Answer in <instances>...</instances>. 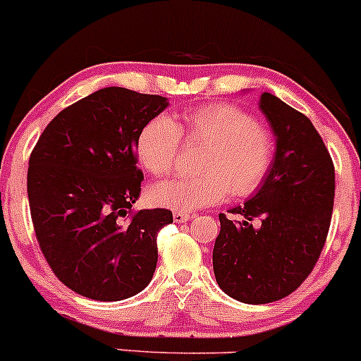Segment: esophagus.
Returning a JSON list of instances; mask_svg holds the SVG:
<instances>
[{
    "instance_id": "1",
    "label": "esophagus",
    "mask_w": 361,
    "mask_h": 361,
    "mask_svg": "<svg viewBox=\"0 0 361 361\" xmlns=\"http://www.w3.org/2000/svg\"><path fill=\"white\" fill-rule=\"evenodd\" d=\"M191 218V213H185V212H173V221L176 224H184Z\"/></svg>"
}]
</instances>
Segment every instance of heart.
Listing matches in <instances>:
<instances>
[{
    "label": "heart",
    "mask_w": 361,
    "mask_h": 361,
    "mask_svg": "<svg viewBox=\"0 0 361 361\" xmlns=\"http://www.w3.org/2000/svg\"><path fill=\"white\" fill-rule=\"evenodd\" d=\"M180 135L206 145L200 177L176 176L152 185L155 204L176 212H194L228 196H247L264 180L273 160V137L262 124L228 104H206L179 116H157L145 124L136 153L148 172L161 176L173 167Z\"/></svg>",
    "instance_id": "obj_1"
}]
</instances>
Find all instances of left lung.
Wrapping results in <instances>:
<instances>
[{
	"mask_svg": "<svg viewBox=\"0 0 361 361\" xmlns=\"http://www.w3.org/2000/svg\"><path fill=\"white\" fill-rule=\"evenodd\" d=\"M274 136V157L256 192L220 214L213 249L216 283L238 302L261 305L285 298L314 269L326 244L334 204V165L322 137L302 112L273 93L259 99ZM259 217V227L252 225Z\"/></svg>",
	"mask_w": 361,
	"mask_h": 361,
	"instance_id": "1",
	"label": "left lung"
}]
</instances>
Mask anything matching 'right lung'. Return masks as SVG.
Listing matches in <instances>:
<instances>
[{"mask_svg":"<svg viewBox=\"0 0 361 361\" xmlns=\"http://www.w3.org/2000/svg\"><path fill=\"white\" fill-rule=\"evenodd\" d=\"M169 99L107 87L61 111L28 160L27 192L44 257L68 288L100 302L135 297L152 281L164 208L123 221L141 194L136 140Z\"/></svg>","mask_w":361,"mask_h":361,"instance_id":"obj_1","label":"right lung"}]
</instances>
